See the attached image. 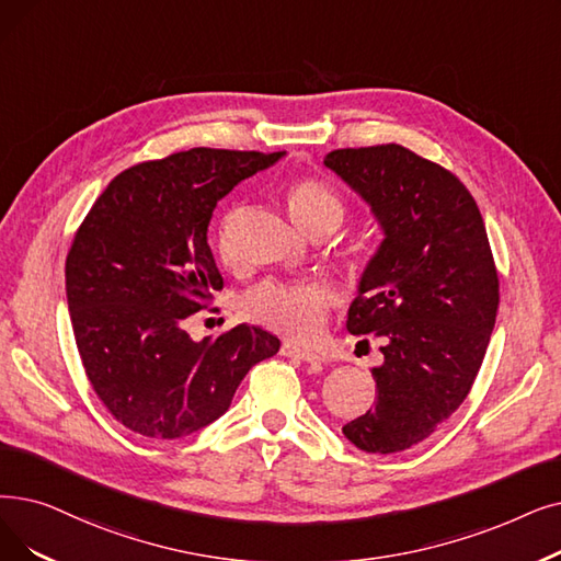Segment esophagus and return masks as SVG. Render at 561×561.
Masks as SVG:
<instances>
[{"instance_id": "obj_1", "label": "esophagus", "mask_w": 561, "mask_h": 561, "mask_svg": "<svg viewBox=\"0 0 561 561\" xmlns=\"http://www.w3.org/2000/svg\"><path fill=\"white\" fill-rule=\"evenodd\" d=\"M282 355H284V357H294V359H302V362H309V364L323 362V355H321V353H313V351L300 348V346H296V344H284V346H282Z\"/></svg>"}]
</instances>
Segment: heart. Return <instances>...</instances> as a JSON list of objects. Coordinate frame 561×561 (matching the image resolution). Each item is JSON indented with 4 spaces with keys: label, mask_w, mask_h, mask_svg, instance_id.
I'll return each mask as SVG.
<instances>
[{
    "label": "heart",
    "mask_w": 561,
    "mask_h": 561,
    "mask_svg": "<svg viewBox=\"0 0 561 561\" xmlns=\"http://www.w3.org/2000/svg\"><path fill=\"white\" fill-rule=\"evenodd\" d=\"M286 202L300 227L316 233L336 227L344 217L339 194L316 179H296L286 187ZM240 206H233L217 231V252L229 265L236 263V227ZM334 290L323 282H277L267 279L242 298V313L250 321L296 341H311L325 330Z\"/></svg>",
    "instance_id": "heart-1"
}]
</instances>
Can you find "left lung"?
Here are the masks:
<instances>
[{
	"label": "left lung",
	"mask_w": 561,
	"mask_h": 561,
	"mask_svg": "<svg viewBox=\"0 0 561 561\" xmlns=\"http://www.w3.org/2000/svg\"><path fill=\"white\" fill-rule=\"evenodd\" d=\"M323 162L385 231L346 321L351 334L382 339L378 397L344 435L369 454L403 451L454 415L481 369L500 305L491 242L470 190L401 144L336 149Z\"/></svg>",
	"instance_id": "8db88e82"
}]
</instances>
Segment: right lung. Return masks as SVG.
<instances>
[{"mask_svg": "<svg viewBox=\"0 0 561 561\" xmlns=\"http://www.w3.org/2000/svg\"><path fill=\"white\" fill-rule=\"evenodd\" d=\"M284 153L190 149L121 172L66 256V296L84 374L126 428L176 440L225 415L240 380L279 339L236 325L192 341L190 313L225 286L208 222L225 194Z\"/></svg>", "mask_w": 561, "mask_h": 561, "instance_id": "1", "label": "right lung"}]
</instances>
